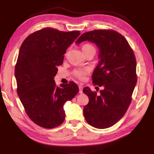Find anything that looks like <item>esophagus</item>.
Segmentation results:
<instances>
[{"instance_id": "34e87169", "label": "esophagus", "mask_w": 154, "mask_h": 154, "mask_svg": "<svg viewBox=\"0 0 154 154\" xmlns=\"http://www.w3.org/2000/svg\"><path fill=\"white\" fill-rule=\"evenodd\" d=\"M79 94H82L83 93V85L82 84L79 85Z\"/></svg>"}]
</instances>
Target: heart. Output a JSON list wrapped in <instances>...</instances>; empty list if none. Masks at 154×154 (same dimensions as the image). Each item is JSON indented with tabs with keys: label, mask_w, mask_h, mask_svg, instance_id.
Instances as JSON below:
<instances>
[{
	"label": "heart",
	"mask_w": 154,
	"mask_h": 154,
	"mask_svg": "<svg viewBox=\"0 0 154 154\" xmlns=\"http://www.w3.org/2000/svg\"><path fill=\"white\" fill-rule=\"evenodd\" d=\"M82 49L83 53H85V52L90 50V49H94V48L92 45H90V44H85V45L82 46ZM90 69H88V68H85V69H77L74 71V75L80 79H83L85 75L88 73Z\"/></svg>",
	"instance_id": "obj_1"
}]
</instances>
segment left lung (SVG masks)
Returning a JSON list of instances; mask_svg holds the SVG:
<instances>
[{
	"label": "left lung",
	"mask_w": 154,
	"mask_h": 154,
	"mask_svg": "<svg viewBox=\"0 0 154 154\" xmlns=\"http://www.w3.org/2000/svg\"><path fill=\"white\" fill-rule=\"evenodd\" d=\"M95 43L98 48V65L92 74L95 85L103 86L97 95L90 88L83 92L89 98L83 116L90 126L98 129L116 124L126 113L137 84V62L134 52L121 34L114 30H95L83 33L76 41Z\"/></svg>",
	"instance_id": "8db88e82"
}]
</instances>
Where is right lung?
Listing matches in <instances>:
<instances>
[{
    "label": "right lung",
    "mask_w": 154,
    "mask_h": 154,
    "mask_svg": "<svg viewBox=\"0 0 154 154\" xmlns=\"http://www.w3.org/2000/svg\"><path fill=\"white\" fill-rule=\"evenodd\" d=\"M79 31L62 32L45 28L31 34L20 47L15 68L17 92L30 119L45 128L63 123L64 104L79 92L71 82L56 86L54 78L67 48Z\"/></svg>",
    "instance_id": "1"
}]
</instances>
